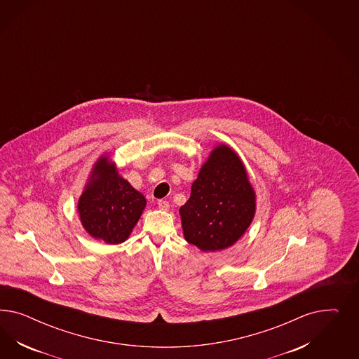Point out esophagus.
<instances>
[{
    "mask_svg": "<svg viewBox=\"0 0 359 359\" xmlns=\"http://www.w3.org/2000/svg\"><path fill=\"white\" fill-rule=\"evenodd\" d=\"M158 207L162 210H168L170 209V203L167 200H159L158 201Z\"/></svg>",
    "mask_w": 359,
    "mask_h": 359,
    "instance_id": "34e87169",
    "label": "esophagus"
}]
</instances>
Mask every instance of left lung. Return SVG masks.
Masks as SVG:
<instances>
[{
	"mask_svg": "<svg viewBox=\"0 0 359 359\" xmlns=\"http://www.w3.org/2000/svg\"><path fill=\"white\" fill-rule=\"evenodd\" d=\"M254 213L255 194L243 163L228 146H218L180 208L187 242L203 251L224 250L242 237Z\"/></svg>",
	"mask_w": 359,
	"mask_h": 359,
	"instance_id": "obj_1",
	"label": "left lung"
}]
</instances>
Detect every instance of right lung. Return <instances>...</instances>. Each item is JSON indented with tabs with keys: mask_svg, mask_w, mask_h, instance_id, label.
<instances>
[{
	"mask_svg": "<svg viewBox=\"0 0 359 359\" xmlns=\"http://www.w3.org/2000/svg\"><path fill=\"white\" fill-rule=\"evenodd\" d=\"M144 205L143 195L118 176L114 164L104 156L96 163L77 209L83 226L92 237L117 245L129 237Z\"/></svg>",
	"mask_w": 359,
	"mask_h": 359,
	"instance_id": "right-lung-1",
	"label": "right lung"
}]
</instances>
